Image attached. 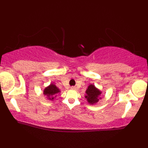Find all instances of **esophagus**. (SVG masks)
Instances as JSON below:
<instances>
[{"label": "esophagus", "mask_w": 148, "mask_h": 148, "mask_svg": "<svg viewBox=\"0 0 148 148\" xmlns=\"http://www.w3.org/2000/svg\"><path fill=\"white\" fill-rule=\"evenodd\" d=\"M71 90H76L77 88H76V87H75V86H73V87H71Z\"/></svg>", "instance_id": "34e87169"}]
</instances>
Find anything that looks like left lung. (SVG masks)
I'll list each match as a JSON object with an SVG mask.
<instances>
[{
  "label": "left lung",
  "mask_w": 148,
  "mask_h": 148,
  "mask_svg": "<svg viewBox=\"0 0 148 148\" xmlns=\"http://www.w3.org/2000/svg\"><path fill=\"white\" fill-rule=\"evenodd\" d=\"M102 93V91L97 88L94 84H90V86H88L86 91L85 98L88 101L89 104H96L99 102V100L102 99L101 98Z\"/></svg>",
  "instance_id": "left-lung-1"
}]
</instances>
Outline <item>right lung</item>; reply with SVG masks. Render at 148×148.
<instances>
[{"label": "right lung", "mask_w": 148, "mask_h": 148, "mask_svg": "<svg viewBox=\"0 0 148 148\" xmlns=\"http://www.w3.org/2000/svg\"><path fill=\"white\" fill-rule=\"evenodd\" d=\"M59 93H60L59 88H57L54 84H50L43 90V94L46 97V99L49 100H54V99L56 97V95Z\"/></svg>", "instance_id": "right-lung-1"}]
</instances>
